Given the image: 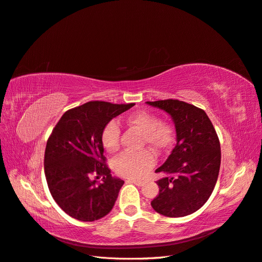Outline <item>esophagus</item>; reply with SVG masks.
Returning <instances> with one entry per match:
<instances>
[{
    "label": "esophagus",
    "instance_id": "34e87169",
    "mask_svg": "<svg viewBox=\"0 0 262 262\" xmlns=\"http://www.w3.org/2000/svg\"><path fill=\"white\" fill-rule=\"evenodd\" d=\"M127 182H130V183H134V184H136V185H138V186H141V185H144V181H141V180H135V179H128V180H127Z\"/></svg>",
    "mask_w": 262,
    "mask_h": 262
}]
</instances>
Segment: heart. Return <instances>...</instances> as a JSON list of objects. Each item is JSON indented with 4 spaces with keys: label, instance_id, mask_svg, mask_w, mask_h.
I'll return each instance as SVG.
<instances>
[{
    "label": "heart",
    "instance_id": "b5f03b06",
    "mask_svg": "<svg viewBox=\"0 0 262 262\" xmlns=\"http://www.w3.org/2000/svg\"><path fill=\"white\" fill-rule=\"evenodd\" d=\"M127 124L139 130L143 143L148 144L156 151H163L172 143L173 132L170 125L159 122L156 115L148 112H137L127 117ZM121 129L115 122L107 124L102 133V145L108 154L118 150ZM155 155L149 149L140 151H126L119 155L113 162L115 172L127 178H140L154 167Z\"/></svg>",
    "mask_w": 262,
    "mask_h": 262
}]
</instances>
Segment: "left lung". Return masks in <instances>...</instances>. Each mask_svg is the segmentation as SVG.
Instances as JSON below:
<instances>
[{"mask_svg":"<svg viewBox=\"0 0 262 262\" xmlns=\"http://www.w3.org/2000/svg\"><path fill=\"white\" fill-rule=\"evenodd\" d=\"M172 118L177 144L156 172L159 194L154 210L167 217H182L196 212L211 196L221 167V145L203 110L179 100L146 102Z\"/></svg>","mask_w":262,"mask_h":262,"instance_id":"8db88e82","label":"left lung"}]
</instances>
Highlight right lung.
Returning a JSON list of instances; mask_svg holds the SVG:
<instances>
[{
  "label": "right lung",
  "mask_w": 262,
  "mask_h": 262,
  "mask_svg": "<svg viewBox=\"0 0 262 262\" xmlns=\"http://www.w3.org/2000/svg\"><path fill=\"white\" fill-rule=\"evenodd\" d=\"M134 105L88 102L67 111L52 130L45 150V176L52 198L71 217L93 222L113 208L124 181L105 164L102 133ZM93 173L103 176L101 184L92 180Z\"/></svg>",
  "instance_id": "add662e5"
}]
</instances>
